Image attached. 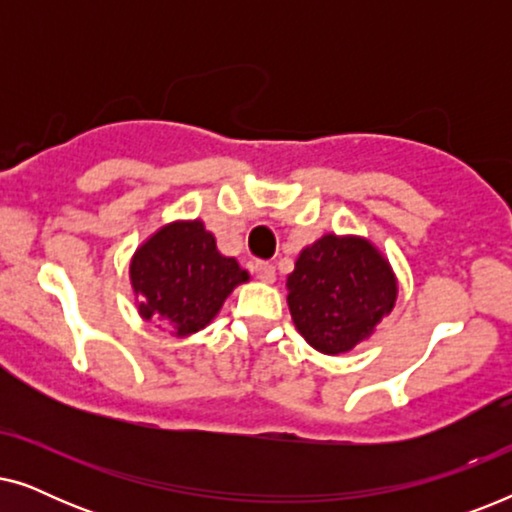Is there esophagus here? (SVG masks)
Here are the masks:
<instances>
[{"label": "esophagus", "mask_w": 512, "mask_h": 512, "mask_svg": "<svg viewBox=\"0 0 512 512\" xmlns=\"http://www.w3.org/2000/svg\"><path fill=\"white\" fill-rule=\"evenodd\" d=\"M251 272L261 279V282H275V265L268 263V261H256L254 265H251Z\"/></svg>", "instance_id": "1"}]
</instances>
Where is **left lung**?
Instances as JSON below:
<instances>
[{"label": "left lung", "mask_w": 512, "mask_h": 512, "mask_svg": "<svg viewBox=\"0 0 512 512\" xmlns=\"http://www.w3.org/2000/svg\"><path fill=\"white\" fill-rule=\"evenodd\" d=\"M286 286L293 324L324 354L359 345L396 300L389 263L359 237L326 235L303 249Z\"/></svg>", "instance_id": "obj_1"}]
</instances>
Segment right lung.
Wrapping results in <instances>:
<instances>
[{"mask_svg": "<svg viewBox=\"0 0 512 512\" xmlns=\"http://www.w3.org/2000/svg\"><path fill=\"white\" fill-rule=\"evenodd\" d=\"M130 279L144 319L188 335L205 328L249 275L235 258L219 254L214 235L200 221H179L137 249Z\"/></svg>", "mask_w": 512, "mask_h": 512, "instance_id": "1", "label": "right lung"}]
</instances>
